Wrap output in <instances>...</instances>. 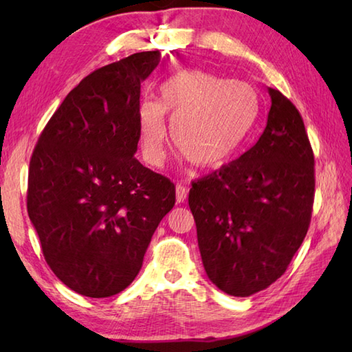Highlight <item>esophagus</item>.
Listing matches in <instances>:
<instances>
[{"instance_id":"1","label":"esophagus","mask_w":352,"mask_h":352,"mask_svg":"<svg viewBox=\"0 0 352 352\" xmlns=\"http://www.w3.org/2000/svg\"><path fill=\"white\" fill-rule=\"evenodd\" d=\"M175 193H177V203H184L186 198H188V188H184L183 184H177Z\"/></svg>"}]
</instances>
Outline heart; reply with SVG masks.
I'll return each mask as SVG.
<instances>
[{"label":"heart","instance_id":"heart-1","mask_svg":"<svg viewBox=\"0 0 352 352\" xmlns=\"http://www.w3.org/2000/svg\"><path fill=\"white\" fill-rule=\"evenodd\" d=\"M258 111V95L250 83L201 69L182 71L162 85L159 101L139 106L142 154L154 166L163 162L168 115L178 151L198 168L218 169L241 151Z\"/></svg>","mask_w":352,"mask_h":352}]
</instances>
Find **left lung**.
Instances as JSON below:
<instances>
[{
    "instance_id": "1",
    "label": "left lung",
    "mask_w": 352,
    "mask_h": 352,
    "mask_svg": "<svg viewBox=\"0 0 352 352\" xmlns=\"http://www.w3.org/2000/svg\"><path fill=\"white\" fill-rule=\"evenodd\" d=\"M267 92L271 109L257 144L189 192L207 276L242 298L286 272L315 198V155L300 111L276 89Z\"/></svg>"
}]
</instances>
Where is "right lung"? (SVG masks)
<instances>
[{
	"mask_svg": "<svg viewBox=\"0 0 352 352\" xmlns=\"http://www.w3.org/2000/svg\"><path fill=\"white\" fill-rule=\"evenodd\" d=\"M160 57L136 52L89 74L45 125L30 160V221L51 271L80 295L107 298L130 286L175 204L174 183L134 157L140 85Z\"/></svg>",
	"mask_w": 352,
	"mask_h": 352,
	"instance_id": "add662e5",
	"label": "right lung"
}]
</instances>
